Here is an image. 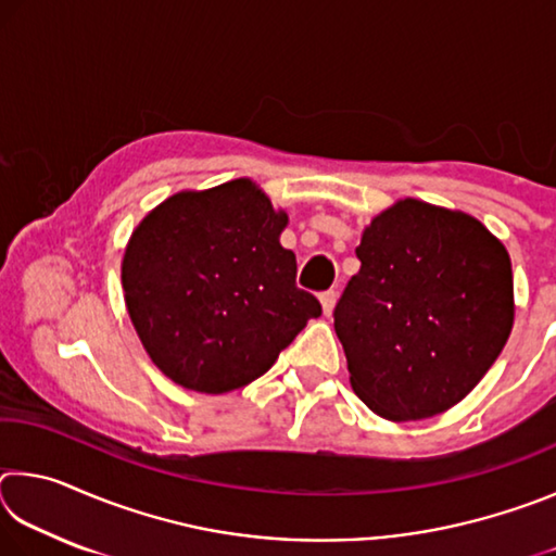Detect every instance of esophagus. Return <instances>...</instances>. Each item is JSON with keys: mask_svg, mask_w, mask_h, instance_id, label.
I'll return each mask as SVG.
<instances>
[{"mask_svg": "<svg viewBox=\"0 0 556 556\" xmlns=\"http://www.w3.org/2000/svg\"><path fill=\"white\" fill-rule=\"evenodd\" d=\"M318 299H321L324 314H326V316H331V312H333V306H336V291H333V289H331V291H324V294H321V296H318Z\"/></svg>", "mask_w": 556, "mask_h": 556, "instance_id": "1", "label": "esophagus"}]
</instances>
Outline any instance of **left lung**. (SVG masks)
<instances>
[{"instance_id":"left-lung-1","label":"left lung","mask_w":556,"mask_h":556,"mask_svg":"<svg viewBox=\"0 0 556 556\" xmlns=\"http://www.w3.org/2000/svg\"><path fill=\"white\" fill-rule=\"evenodd\" d=\"M333 312L353 392L392 421L446 412L481 382L513 328L503 242L466 213L404 199L355 248Z\"/></svg>"}]
</instances>
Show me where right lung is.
<instances>
[{"label": "right lung", "instance_id": "add662e5", "mask_svg": "<svg viewBox=\"0 0 556 556\" xmlns=\"http://www.w3.org/2000/svg\"><path fill=\"white\" fill-rule=\"evenodd\" d=\"M285 225L287 213L238 178L172 195L131 232L127 312L166 378L205 394L244 388L321 316L296 287L294 252L279 244Z\"/></svg>", "mask_w": 556, "mask_h": 556}]
</instances>
